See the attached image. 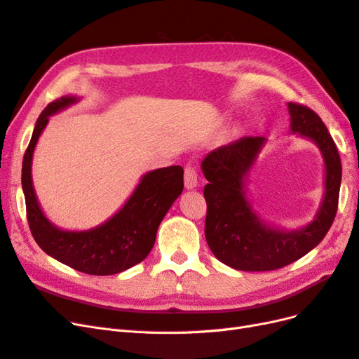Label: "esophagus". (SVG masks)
Wrapping results in <instances>:
<instances>
[{
    "mask_svg": "<svg viewBox=\"0 0 359 359\" xmlns=\"http://www.w3.org/2000/svg\"><path fill=\"white\" fill-rule=\"evenodd\" d=\"M184 184H186L187 190H193L198 187L199 184V177H198V170L194 168L187 166L184 169Z\"/></svg>",
    "mask_w": 359,
    "mask_h": 359,
    "instance_id": "34e87169",
    "label": "esophagus"
}]
</instances>
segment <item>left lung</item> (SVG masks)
I'll return each mask as SVG.
<instances>
[{"label": "left lung", "mask_w": 359, "mask_h": 359, "mask_svg": "<svg viewBox=\"0 0 359 359\" xmlns=\"http://www.w3.org/2000/svg\"><path fill=\"white\" fill-rule=\"evenodd\" d=\"M290 133L316 144L325 165V191L314 219L295 231L281 229L260 219L247 196V178L268 140L243 137L217 148L202 160L208 181L205 238L214 256L241 271L283 268L316 247L330 231L339 206L341 184L340 156L328 128L307 106L287 103Z\"/></svg>", "instance_id": "1"}]
</instances>
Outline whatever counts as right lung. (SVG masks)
Returning a JSON list of instances; mask_svg holds the SVG:
<instances>
[{"label": "right lung", "instance_id": "add662e5", "mask_svg": "<svg viewBox=\"0 0 359 359\" xmlns=\"http://www.w3.org/2000/svg\"><path fill=\"white\" fill-rule=\"evenodd\" d=\"M79 97L64 95L49 103L37 119L22 161V189L27 217L39 247L58 262L91 276H112L142 262L156 243L157 229L184 189V170L169 166L147 172L121 210L88 231H64L43 212L32 186V154L49 116Z\"/></svg>", "mask_w": 359, "mask_h": 359}]
</instances>
